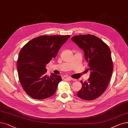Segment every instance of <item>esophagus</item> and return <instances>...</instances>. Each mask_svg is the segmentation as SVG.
I'll list each match as a JSON object with an SVG mask.
<instances>
[{
	"mask_svg": "<svg viewBox=\"0 0 128 128\" xmlns=\"http://www.w3.org/2000/svg\"><path fill=\"white\" fill-rule=\"evenodd\" d=\"M65 79H67V80H68V81H71V80H74L73 78H71V77H67V78H66Z\"/></svg>",
	"mask_w": 128,
	"mask_h": 128,
	"instance_id": "esophagus-1",
	"label": "esophagus"
}]
</instances>
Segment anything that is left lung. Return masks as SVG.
<instances>
[{"mask_svg": "<svg viewBox=\"0 0 128 128\" xmlns=\"http://www.w3.org/2000/svg\"><path fill=\"white\" fill-rule=\"evenodd\" d=\"M71 40L84 50L91 71L88 82L81 81L82 88L77 96L83 100H95L104 94L111 77L113 61L110 49L102 40L94 35L75 36Z\"/></svg>", "mask_w": 128, "mask_h": 128, "instance_id": "1", "label": "left lung"}]
</instances>
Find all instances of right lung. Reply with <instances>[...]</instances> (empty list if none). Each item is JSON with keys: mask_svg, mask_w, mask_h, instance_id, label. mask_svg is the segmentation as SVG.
I'll return each instance as SVG.
<instances>
[{"mask_svg": "<svg viewBox=\"0 0 128 128\" xmlns=\"http://www.w3.org/2000/svg\"><path fill=\"white\" fill-rule=\"evenodd\" d=\"M70 37L42 36L29 41L20 51L17 61L19 80L24 91L32 98L44 99L55 93L62 79L54 74L48 76L45 67L56 57Z\"/></svg>", "mask_w": 128, "mask_h": 128, "instance_id": "right-lung-1", "label": "right lung"}]
</instances>
